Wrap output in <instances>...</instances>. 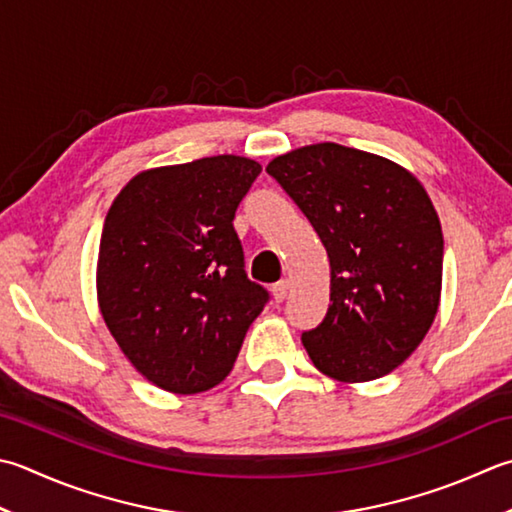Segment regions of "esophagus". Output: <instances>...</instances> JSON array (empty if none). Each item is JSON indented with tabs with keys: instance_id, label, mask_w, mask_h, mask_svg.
Returning a JSON list of instances; mask_svg holds the SVG:
<instances>
[{
	"instance_id": "34e87169",
	"label": "esophagus",
	"mask_w": 512,
	"mask_h": 512,
	"mask_svg": "<svg viewBox=\"0 0 512 512\" xmlns=\"http://www.w3.org/2000/svg\"><path fill=\"white\" fill-rule=\"evenodd\" d=\"M288 288H290L288 279H279L277 284H273V297H275V302H284V299L288 297Z\"/></svg>"
}]
</instances>
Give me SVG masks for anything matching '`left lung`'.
<instances>
[{"label":"left lung","mask_w":512,"mask_h":512,"mask_svg":"<svg viewBox=\"0 0 512 512\" xmlns=\"http://www.w3.org/2000/svg\"><path fill=\"white\" fill-rule=\"evenodd\" d=\"M266 173L322 239L330 306L302 342L339 382H370L413 355L437 315L444 235L426 190L384 157L333 142L275 157Z\"/></svg>","instance_id":"1"}]
</instances>
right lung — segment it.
I'll return each instance as SVG.
<instances>
[{"mask_svg": "<svg viewBox=\"0 0 512 512\" xmlns=\"http://www.w3.org/2000/svg\"><path fill=\"white\" fill-rule=\"evenodd\" d=\"M259 173L237 155L153 168L130 179L108 210L99 308L130 364L170 393L222 382L268 304V290L246 275L233 226Z\"/></svg>", "mask_w": 512, "mask_h": 512, "instance_id": "right-lung-1", "label": "right lung"}]
</instances>
